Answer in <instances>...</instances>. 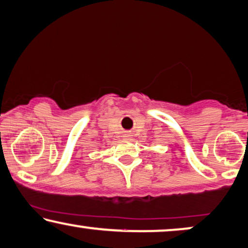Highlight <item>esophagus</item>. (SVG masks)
Listing matches in <instances>:
<instances>
[{
  "mask_svg": "<svg viewBox=\"0 0 248 248\" xmlns=\"http://www.w3.org/2000/svg\"><path fill=\"white\" fill-rule=\"evenodd\" d=\"M124 137L126 138V140H128V138L130 137V134H128V133H127V134H124Z\"/></svg>",
  "mask_w": 248,
  "mask_h": 248,
  "instance_id": "obj_1",
  "label": "esophagus"
}]
</instances>
